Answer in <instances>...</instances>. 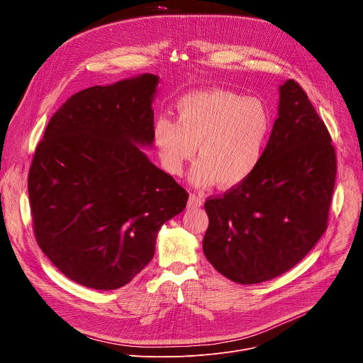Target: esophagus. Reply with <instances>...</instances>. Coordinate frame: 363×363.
I'll return each instance as SVG.
<instances>
[{
  "mask_svg": "<svg viewBox=\"0 0 363 363\" xmlns=\"http://www.w3.org/2000/svg\"><path fill=\"white\" fill-rule=\"evenodd\" d=\"M202 202L203 201L198 195H195V194H191L189 198H188V206H189V208H196V206L202 205Z\"/></svg>",
  "mask_w": 363,
  "mask_h": 363,
  "instance_id": "obj_1",
  "label": "esophagus"
}]
</instances>
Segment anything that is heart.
I'll return each mask as SVG.
<instances>
[{"label":"heart","mask_w":363,"mask_h":363,"mask_svg":"<svg viewBox=\"0 0 363 363\" xmlns=\"http://www.w3.org/2000/svg\"><path fill=\"white\" fill-rule=\"evenodd\" d=\"M273 126L264 100L216 89L184 96L177 103V122L157 121L153 140L169 174H182L198 145L201 160L191 172L192 184L234 188L260 167Z\"/></svg>","instance_id":"b5f03b06"}]
</instances>
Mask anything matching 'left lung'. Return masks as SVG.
Returning a JSON list of instances; mask_svg holds the SVG:
<instances>
[{
	"label": "left lung",
	"instance_id": "obj_1",
	"mask_svg": "<svg viewBox=\"0 0 363 363\" xmlns=\"http://www.w3.org/2000/svg\"><path fill=\"white\" fill-rule=\"evenodd\" d=\"M335 178L336 153L325 123L304 90L284 82L260 167L224 196L205 201L206 260L240 284L289 272L326 231Z\"/></svg>",
	"mask_w": 363,
	"mask_h": 363
}]
</instances>
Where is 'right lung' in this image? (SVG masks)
<instances>
[{"instance_id":"add662e5","label":"right lung","mask_w":363,"mask_h":363,"mask_svg":"<svg viewBox=\"0 0 363 363\" xmlns=\"http://www.w3.org/2000/svg\"><path fill=\"white\" fill-rule=\"evenodd\" d=\"M143 73L73 94L50 119L28 174L34 233L66 277L94 290L128 284L153 258L161 227L188 194L152 164V103Z\"/></svg>"}]
</instances>
